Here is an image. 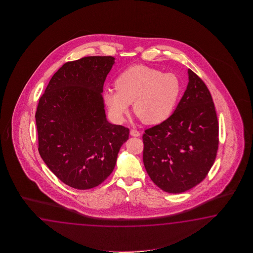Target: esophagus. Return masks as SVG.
<instances>
[{
    "instance_id": "34e87169",
    "label": "esophagus",
    "mask_w": 253,
    "mask_h": 253,
    "mask_svg": "<svg viewBox=\"0 0 253 253\" xmlns=\"http://www.w3.org/2000/svg\"><path fill=\"white\" fill-rule=\"evenodd\" d=\"M130 134L132 135V136H139L140 132L138 130H135V129H131L130 130Z\"/></svg>"
}]
</instances>
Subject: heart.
Returning a JSON list of instances; mask_svg holds the SVG:
<instances>
[{"label": "heart", "instance_id": "obj_1", "mask_svg": "<svg viewBox=\"0 0 253 253\" xmlns=\"http://www.w3.org/2000/svg\"><path fill=\"white\" fill-rule=\"evenodd\" d=\"M114 90L103 95L110 113L123 121L133 104L134 113L145 124L158 125L172 116L181 94V82L173 73L145 65H134L121 72Z\"/></svg>", "mask_w": 253, "mask_h": 253}]
</instances>
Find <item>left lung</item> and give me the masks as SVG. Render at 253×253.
Segmentation results:
<instances>
[{
	"label": "left lung",
	"instance_id": "left-lung-1",
	"mask_svg": "<svg viewBox=\"0 0 253 253\" xmlns=\"http://www.w3.org/2000/svg\"><path fill=\"white\" fill-rule=\"evenodd\" d=\"M186 90L169 119L143 134V161L163 191L180 194L208 174L219 145V124L208 87L188 70Z\"/></svg>",
	"mask_w": 253,
	"mask_h": 253
}]
</instances>
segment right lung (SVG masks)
I'll list each match as a JSON object with an SVG mask.
<instances>
[{
	"label": "right lung",
	"instance_id": "add662e5",
	"mask_svg": "<svg viewBox=\"0 0 253 253\" xmlns=\"http://www.w3.org/2000/svg\"><path fill=\"white\" fill-rule=\"evenodd\" d=\"M114 63L111 56L66 62L39 100V153L49 170L72 188L102 183L128 139L129 129L109 123L104 108L103 86Z\"/></svg>",
	"mask_w": 253,
	"mask_h": 253
}]
</instances>
